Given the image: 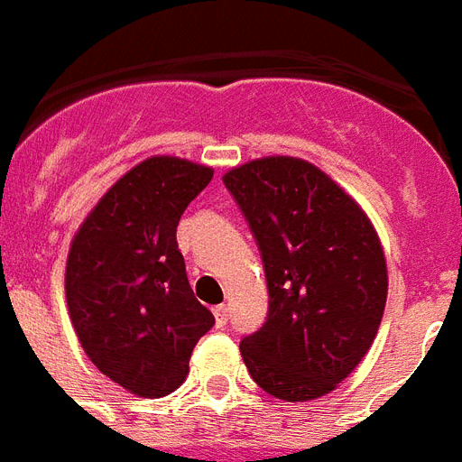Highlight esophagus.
<instances>
[{
	"label": "esophagus",
	"mask_w": 462,
	"mask_h": 462,
	"mask_svg": "<svg viewBox=\"0 0 462 462\" xmlns=\"http://www.w3.org/2000/svg\"><path fill=\"white\" fill-rule=\"evenodd\" d=\"M214 319H217V327H224L228 319V308L226 305H217L214 308Z\"/></svg>",
	"instance_id": "esophagus-1"
}]
</instances>
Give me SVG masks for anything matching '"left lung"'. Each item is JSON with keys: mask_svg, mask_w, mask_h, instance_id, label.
Returning <instances> with one entry per match:
<instances>
[{"mask_svg": "<svg viewBox=\"0 0 462 462\" xmlns=\"http://www.w3.org/2000/svg\"><path fill=\"white\" fill-rule=\"evenodd\" d=\"M260 245L269 315L241 341L254 383L302 403L334 391L379 331L389 293L382 241L363 208L322 169L262 157L224 173Z\"/></svg>", "mask_w": 462, "mask_h": 462, "instance_id": "1", "label": "left lung"}]
</instances>
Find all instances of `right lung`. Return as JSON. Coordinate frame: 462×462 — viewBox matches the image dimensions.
Segmentation results:
<instances>
[{
    "mask_svg": "<svg viewBox=\"0 0 462 462\" xmlns=\"http://www.w3.org/2000/svg\"><path fill=\"white\" fill-rule=\"evenodd\" d=\"M214 169L147 157L85 217L66 260V305L85 356L140 398H162L188 377L195 343L214 317L193 295L176 226Z\"/></svg>",
    "mask_w": 462,
    "mask_h": 462,
    "instance_id": "1",
    "label": "right lung"
}]
</instances>
